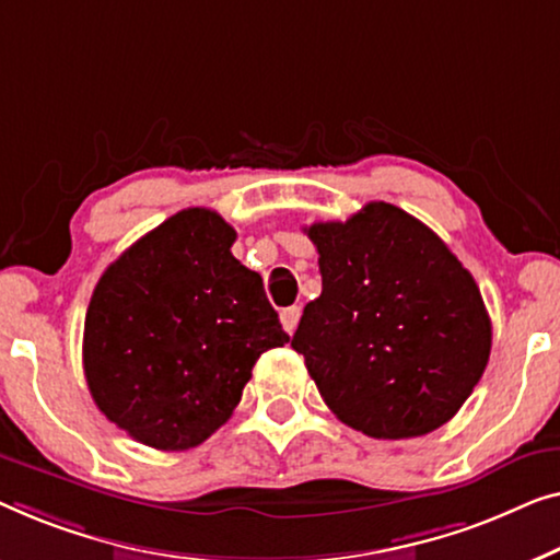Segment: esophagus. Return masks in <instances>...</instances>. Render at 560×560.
Instances as JSON below:
<instances>
[{
	"instance_id": "34e87169",
	"label": "esophagus",
	"mask_w": 560,
	"mask_h": 560,
	"mask_svg": "<svg viewBox=\"0 0 560 560\" xmlns=\"http://www.w3.org/2000/svg\"><path fill=\"white\" fill-rule=\"evenodd\" d=\"M281 327L287 329L289 335H294V329H296V325H299V317H302V310H299V306H287V310H281Z\"/></svg>"
}]
</instances>
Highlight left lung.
I'll return each instance as SVG.
<instances>
[{
  "instance_id": "1",
  "label": "left lung",
  "mask_w": 560,
  "mask_h": 560,
  "mask_svg": "<svg viewBox=\"0 0 560 560\" xmlns=\"http://www.w3.org/2000/svg\"><path fill=\"white\" fill-rule=\"evenodd\" d=\"M322 294L294 348L342 423L411 439L452 419L482 377L492 325L482 294L439 235L390 202L306 228Z\"/></svg>"
}]
</instances>
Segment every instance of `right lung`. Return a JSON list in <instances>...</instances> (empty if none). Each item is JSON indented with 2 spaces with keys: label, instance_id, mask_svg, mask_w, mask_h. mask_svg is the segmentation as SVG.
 Returning <instances> with one entry per match:
<instances>
[{
  "label": "right lung",
  "instance_id": "right-lung-1",
  "mask_svg": "<svg viewBox=\"0 0 560 560\" xmlns=\"http://www.w3.org/2000/svg\"><path fill=\"white\" fill-rule=\"evenodd\" d=\"M235 231L208 208L164 220L104 271L83 329V370L101 413L141 444L185 452L231 419L281 329Z\"/></svg>",
  "mask_w": 560,
  "mask_h": 560
}]
</instances>
